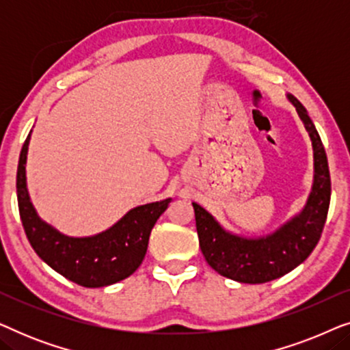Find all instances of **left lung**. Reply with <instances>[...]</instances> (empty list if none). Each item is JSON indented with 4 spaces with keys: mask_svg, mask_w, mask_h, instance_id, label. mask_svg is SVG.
Wrapping results in <instances>:
<instances>
[{
    "mask_svg": "<svg viewBox=\"0 0 350 350\" xmlns=\"http://www.w3.org/2000/svg\"><path fill=\"white\" fill-rule=\"evenodd\" d=\"M312 143L314 178L304 207L269 234L256 237L229 231L199 204L193 202L199 247L212 269L242 284H265L288 274L320 241L332 196L327 152L308 109L286 94Z\"/></svg>",
    "mask_w": 350,
    "mask_h": 350,
    "instance_id": "8db88e82",
    "label": "left lung"
}]
</instances>
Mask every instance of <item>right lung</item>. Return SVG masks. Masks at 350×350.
<instances>
[{"label":"right lung","mask_w":350,"mask_h":350,"mask_svg":"<svg viewBox=\"0 0 350 350\" xmlns=\"http://www.w3.org/2000/svg\"><path fill=\"white\" fill-rule=\"evenodd\" d=\"M31 131L17 167V202L25 234L36 255L55 272L85 288H100L127 279L146 255L151 229L169 207L170 198L129 210L113 226L94 236L60 232L38 215L27 188V154Z\"/></svg>","instance_id":"obj_1"}]
</instances>
